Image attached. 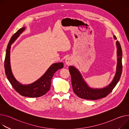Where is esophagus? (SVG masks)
Masks as SVG:
<instances>
[{
    "mask_svg": "<svg viewBox=\"0 0 129 129\" xmlns=\"http://www.w3.org/2000/svg\"><path fill=\"white\" fill-rule=\"evenodd\" d=\"M65 63L67 65H71L73 64V60L71 57H68L65 60Z\"/></svg>",
    "mask_w": 129,
    "mask_h": 129,
    "instance_id": "obj_1",
    "label": "esophagus"
}]
</instances>
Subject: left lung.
<instances>
[{"label": "left lung", "instance_id": "obj_1", "mask_svg": "<svg viewBox=\"0 0 129 129\" xmlns=\"http://www.w3.org/2000/svg\"><path fill=\"white\" fill-rule=\"evenodd\" d=\"M115 40L117 39L114 36ZM117 48V65L116 73L112 82L107 87L100 89L89 87L86 83L78 70L74 66L69 67V71L71 75L72 84L74 92L80 98L88 100H97L107 96L117 84L121 77L122 71V49L118 41L116 42Z\"/></svg>", "mask_w": 129, "mask_h": 129}]
</instances>
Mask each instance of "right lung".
I'll return each instance as SVG.
<instances>
[{
    "label": "right lung",
    "instance_id": "1",
    "mask_svg": "<svg viewBox=\"0 0 129 129\" xmlns=\"http://www.w3.org/2000/svg\"><path fill=\"white\" fill-rule=\"evenodd\" d=\"M25 27L19 29L10 39L6 50L5 60V69L7 77L11 85L22 96L30 98L40 97L47 92L51 86V79L57 70L63 67V63H54L51 65L47 71L39 80L28 85H22L15 79L11 71L10 65L11 45L25 30Z\"/></svg>",
    "mask_w": 129,
    "mask_h": 129
}]
</instances>
